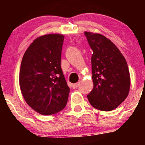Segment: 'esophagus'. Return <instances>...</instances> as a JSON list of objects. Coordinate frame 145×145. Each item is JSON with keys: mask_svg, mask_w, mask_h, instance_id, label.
<instances>
[{"mask_svg": "<svg viewBox=\"0 0 145 145\" xmlns=\"http://www.w3.org/2000/svg\"><path fill=\"white\" fill-rule=\"evenodd\" d=\"M79 84H80L79 82H78V83H75V84H72V87H73V89H76V88H77L78 86H79Z\"/></svg>", "mask_w": 145, "mask_h": 145, "instance_id": "obj_1", "label": "esophagus"}]
</instances>
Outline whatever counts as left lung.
Returning a JSON list of instances; mask_svg holds the SVG:
<instances>
[{
	"label": "left lung",
	"instance_id": "8db88e82",
	"mask_svg": "<svg viewBox=\"0 0 145 145\" xmlns=\"http://www.w3.org/2000/svg\"><path fill=\"white\" fill-rule=\"evenodd\" d=\"M93 50V89L87 95L90 104L102 111L115 109L127 97L130 76L126 60L110 40L100 34L84 32Z\"/></svg>",
	"mask_w": 145,
	"mask_h": 145
}]
</instances>
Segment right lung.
I'll return each mask as SVG.
<instances>
[{
  "label": "right lung",
  "instance_id": "1",
  "mask_svg": "<svg viewBox=\"0 0 145 145\" xmlns=\"http://www.w3.org/2000/svg\"><path fill=\"white\" fill-rule=\"evenodd\" d=\"M64 37L49 34L33 41L25 52L20 71V86L25 101L43 115L65 107L69 93L61 67Z\"/></svg>",
  "mask_w": 145,
  "mask_h": 145
}]
</instances>
